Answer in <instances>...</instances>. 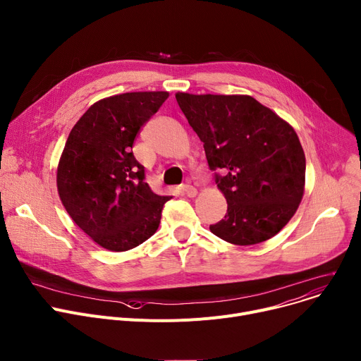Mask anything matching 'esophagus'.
I'll return each mask as SVG.
<instances>
[{
    "mask_svg": "<svg viewBox=\"0 0 361 361\" xmlns=\"http://www.w3.org/2000/svg\"><path fill=\"white\" fill-rule=\"evenodd\" d=\"M181 190H183V193H184L187 197H196V195H197L196 187L190 185V184H184V185L181 187Z\"/></svg>",
    "mask_w": 361,
    "mask_h": 361,
    "instance_id": "34e87169",
    "label": "esophagus"
}]
</instances>
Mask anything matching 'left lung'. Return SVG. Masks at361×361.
<instances>
[{
    "label": "left lung",
    "mask_w": 361,
    "mask_h": 361,
    "mask_svg": "<svg viewBox=\"0 0 361 361\" xmlns=\"http://www.w3.org/2000/svg\"><path fill=\"white\" fill-rule=\"evenodd\" d=\"M177 103L203 142L228 212L212 233L254 245L279 233L305 191L306 161L295 129L251 95L177 92Z\"/></svg>",
    "instance_id": "8db88e82"
}]
</instances>
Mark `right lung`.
<instances>
[{"label": "right lung", "instance_id": "1", "mask_svg": "<svg viewBox=\"0 0 361 361\" xmlns=\"http://www.w3.org/2000/svg\"><path fill=\"white\" fill-rule=\"evenodd\" d=\"M168 95L137 91L99 100L66 139L56 173L61 202L80 229L109 251L122 252L145 243L171 199L149 188L132 152L140 128Z\"/></svg>", "mask_w": 361, "mask_h": 361}]
</instances>
